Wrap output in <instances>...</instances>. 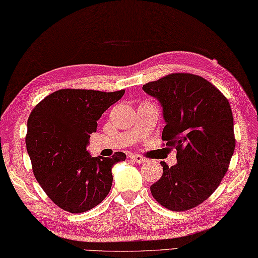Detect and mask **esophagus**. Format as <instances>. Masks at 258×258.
I'll return each mask as SVG.
<instances>
[{
    "label": "esophagus",
    "mask_w": 258,
    "mask_h": 258,
    "mask_svg": "<svg viewBox=\"0 0 258 258\" xmlns=\"http://www.w3.org/2000/svg\"><path fill=\"white\" fill-rule=\"evenodd\" d=\"M130 157H131V160L136 162V163H139V164L146 162V158L143 157L142 155H139V154H133V155H131Z\"/></svg>",
    "instance_id": "esophagus-1"
}]
</instances>
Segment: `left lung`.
Here are the masks:
<instances>
[{
	"label": "left lung",
	"mask_w": 258,
	"mask_h": 258,
	"mask_svg": "<svg viewBox=\"0 0 258 258\" xmlns=\"http://www.w3.org/2000/svg\"><path fill=\"white\" fill-rule=\"evenodd\" d=\"M163 106L162 140L177 151V163L161 162L163 175L151 186L157 203L174 212L206 201L222 182L235 150L231 105L202 76L172 73L143 85Z\"/></svg>",
	"instance_id": "left-lung-1"
}]
</instances>
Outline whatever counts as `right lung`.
I'll return each mask as SVG.
<instances>
[{"instance_id": "right-lung-1", "label": "right lung", "mask_w": 258, "mask_h": 258, "mask_svg": "<svg viewBox=\"0 0 258 258\" xmlns=\"http://www.w3.org/2000/svg\"><path fill=\"white\" fill-rule=\"evenodd\" d=\"M124 93L58 90L31 112L25 143L33 173L62 210L73 214L90 211L111 190L112 167L126 155L116 152L112 157H92L86 147L102 114Z\"/></svg>"}]
</instances>
